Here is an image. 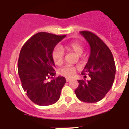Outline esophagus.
I'll return each mask as SVG.
<instances>
[{"label": "esophagus", "instance_id": "34e87169", "mask_svg": "<svg viewBox=\"0 0 129 129\" xmlns=\"http://www.w3.org/2000/svg\"><path fill=\"white\" fill-rule=\"evenodd\" d=\"M72 81V79H70V78H66L67 82H69V81Z\"/></svg>", "mask_w": 129, "mask_h": 129}]
</instances>
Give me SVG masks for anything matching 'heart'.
Listing matches in <instances>:
<instances>
[{
  "instance_id": "1",
  "label": "heart",
  "mask_w": 129,
  "mask_h": 129,
  "mask_svg": "<svg viewBox=\"0 0 129 129\" xmlns=\"http://www.w3.org/2000/svg\"><path fill=\"white\" fill-rule=\"evenodd\" d=\"M65 48L69 51L73 52L78 56H81L84 52V46L83 44L77 41H72L71 43H68L67 45L65 46ZM63 57H64V51L62 47L60 46H56L52 52V58L53 61H54L56 65H60L63 62ZM75 71H76V68L74 66L67 65L61 68L59 72L63 76L69 77L73 76L75 73Z\"/></svg>"
}]
</instances>
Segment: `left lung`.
<instances>
[{
	"mask_svg": "<svg viewBox=\"0 0 129 129\" xmlns=\"http://www.w3.org/2000/svg\"><path fill=\"white\" fill-rule=\"evenodd\" d=\"M90 47V54L83 74L88 73L90 81L79 80L75 92L78 99L94 103L103 99L111 89L115 75V64L110 48L97 35L90 31H81Z\"/></svg>",
	"mask_w": 129,
	"mask_h": 129,
	"instance_id": "obj_1",
	"label": "left lung"
}]
</instances>
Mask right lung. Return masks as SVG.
<instances>
[{"label":"right lung","mask_w":129,"mask_h":129,"mask_svg":"<svg viewBox=\"0 0 129 129\" xmlns=\"http://www.w3.org/2000/svg\"><path fill=\"white\" fill-rule=\"evenodd\" d=\"M66 35L40 32L34 35L22 46L18 70L22 87L28 98L39 106H49L59 100L65 77L55 76L52 52Z\"/></svg>","instance_id":"obj_1"}]
</instances>
